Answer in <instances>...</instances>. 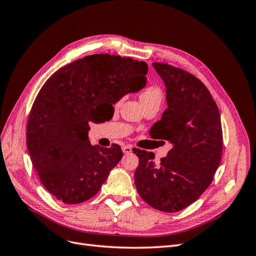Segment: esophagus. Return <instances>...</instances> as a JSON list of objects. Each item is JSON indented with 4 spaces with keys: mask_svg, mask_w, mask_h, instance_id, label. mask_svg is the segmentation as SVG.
Returning <instances> with one entry per match:
<instances>
[{
    "mask_svg": "<svg viewBox=\"0 0 256 256\" xmlns=\"http://www.w3.org/2000/svg\"><path fill=\"white\" fill-rule=\"evenodd\" d=\"M122 152H125V154H129V152H132V148H131V146H129V145L122 146Z\"/></svg>",
    "mask_w": 256,
    "mask_h": 256,
    "instance_id": "esophagus-1",
    "label": "esophagus"
}]
</instances>
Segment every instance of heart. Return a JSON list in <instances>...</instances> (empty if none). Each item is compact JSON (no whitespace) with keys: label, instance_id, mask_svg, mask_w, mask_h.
Here are the masks:
<instances>
[{"label":"heart","instance_id":"1","mask_svg":"<svg viewBox=\"0 0 256 256\" xmlns=\"http://www.w3.org/2000/svg\"><path fill=\"white\" fill-rule=\"evenodd\" d=\"M140 97H141L143 104L152 102H160L162 99V92L158 85L150 84L143 88V90L141 92ZM118 104H120V102Z\"/></svg>","mask_w":256,"mask_h":256}]
</instances>
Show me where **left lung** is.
Here are the masks:
<instances>
[{"label":"left lung","instance_id":"1","mask_svg":"<svg viewBox=\"0 0 256 256\" xmlns=\"http://www.w3.org/2000/svg\"><path fill=\"white\" fill-rule=\"evenodd\" d=\"M152 67L166 83L168 108L150 136L170 141L173 148L159 164L152 152L136 148L134 182L150 206L176 212L196 202L214 180L222 156L221 118L210 92L196 76L164 63Z\"/></svg>","mask_w":256,"mask_h":256}]
</instances>
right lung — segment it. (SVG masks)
I'll list each match as a JSON object with an SVG mask.
<instances>
[{"label": "right lung", "mask_w": 256, "mask_h": 256, "mask_svg": "<svg viewBox=\"0 0 256 256\" xmlns=\"http://www.w3.org/2000/svg\"><path fill=\"white\" fill-rule=\"evenodd\" d=\"M145 62L94 54L60 68L44 82L30 111L26 146L38 177L65 204L97 194L122 157L120 146L90 145L88 122H98L99 106L142 88Z\"/></svg>", "instance_id": "1"}]
</instances>
